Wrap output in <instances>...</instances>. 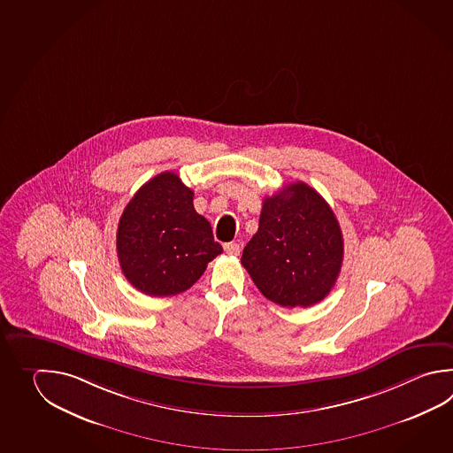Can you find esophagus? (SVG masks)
Returning a JSON list of instances; mask_svg holds the SVG:
<instances>
[{
	"label": "esophagus",
	"mask_w": 453,
	"mask_h": 453,
	"mask_svg": "<svg viewBox=\"0 0 453 453\" xmlns=\"http://www.w3.org/2000/svg\"><path fill=\"white\" fill-rule=\"evenodd\" d=\"M224 250H226V253H227V255H231V257H237V255L241 253V247H239V243H234V242H231V243H226V245H224Z\"/></svg>",
	"instance_id": "esophagus-1"
}]
</instances>
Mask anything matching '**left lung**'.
Wrapping results in <instances>:
<instances>
[{"label":"left lung","mask_w":453,"mask_h":453,"mask_svg":"<svg viewBox=\"0 0 453 453\" xmlns=\"http://www.w3.org/2000/svg\"><path fill=\"white\" fill-rule=\"evenodd\" d=\"M343 261L341 226L305 182L265 198L258 232L242 255L259 292L286 308L311 306L333 290Z\"/></svg>","instance_id":"obj_1"}]
</instances>
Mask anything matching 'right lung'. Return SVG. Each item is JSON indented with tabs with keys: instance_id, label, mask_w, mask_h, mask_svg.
I'll return each mask as SVG.
<instances>
[{
	"instance_id": "right-lung-1",
	"label": "right lung",
	"mask_w": 453,
	"mask_h": 453,
	"mask_svg": "<svg viewBox=\"0 0 453 453\" xmlns=\"http://www.w3.org/2000/svg\"><path fill=\"white\" fill-rule=\"evenodd\" d=\"M116 247L126 279L150 296L185 292L222 253L211 224L195 211L194 192L171 171L134 195L120 216Z\"/></svg>"
}]
</instances>
